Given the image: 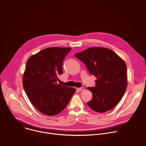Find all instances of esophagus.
Instances as JSON below:
<instances>
[{"mask_svg": "<svg viewBox=\"0 0 146 146\" xmlns=\"http://www.w3.org/2000/svg\"><path fill=\"white\" fill-rule=\"evenodd\" d=\"M84 90V87H80V88H77V90H78V91H83Z\"/></svg>", "mask_w": 146, "mask_h": 146, "instance_id": "esophagus-1", "label": "esophagus"}]
</instances>
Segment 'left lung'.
<instances>
[{
    "mask_svg": "<svg viewBox=\"0 0 146 146\" xmlns=\"http://www.w3.org/2000/svg\"><path fill=\"white\" fill-rule=\"evenodd\" d=\"M74 56L97 78L95 86L88 88L92 98L87 105L98 113L113 109L127 89V68L125 62L113 51L102 47L90 48Z\"/></svg>",
    "mask_w": 146,
    "mask_h": 146,
    "instance_id": "1",
    "label": "left lung"
}]
</instances>
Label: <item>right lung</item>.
Wrapping results in <instances>:
<instances>
[{"instance_id":"right-lung-1","label":"right lung","mask_w":146,"mask_h":146,"mask_svg":"<svg viewBox=\"0 0 146 146\" xmlns=\"http://www.w3.org/2000/svg\"><path fill=\"white\" fill-rule=\"evenodd\" d=\"M71 48L51 47L31 56L23 77V87L32 105L41 113L52 116L68 105L76 90L57 84L63 73L65 57Z\"/></svg>"}]
</instances>
